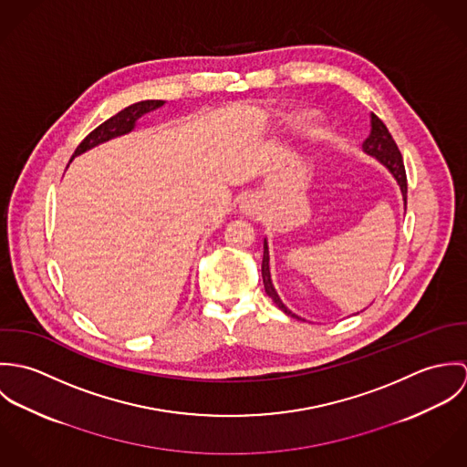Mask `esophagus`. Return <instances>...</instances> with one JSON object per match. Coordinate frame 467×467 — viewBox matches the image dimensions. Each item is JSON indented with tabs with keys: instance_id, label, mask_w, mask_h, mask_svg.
<instances>
[{
	"instance_id": "34e87169",
	"label": "esophagus",
	"mask_w": 467,
	"mask_h": 467,
	"mask_svg": "<svg viewBox=\"0 0 467 467\" xmlns=\"http://www.w3.org/2000/svg\"><path fill=\"white\" fill-rule=\"evenodd\" d=\"M243 208H244V212L252 213V212H254V208H255V204H254L252 201H244V202H243Z\"/></svg>"
}]
</instances>
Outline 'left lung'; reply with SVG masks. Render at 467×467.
<instances>
[{"instance_id": "obj_1", "label": "left lung", "mask_w": 467, "mask_h": 467, "mask_svg": "<svg viewBox=\"0 0 467 467\" xmlns=\"http://www.w3.org/2000/svg\"><path fill=\"white\" fill-rule=\"evenodd\" d=\"M370 134L368 138L363 141V149L365 152L376 156L398 180L400 183L402 198L406 202V192H408V183H406V171H404V163H402V156H400V147L396 143V140L392 138L390 131L387 130V126L383 124V120L378 115H370ZM263 280H265V289H266L267 296L273 298V302L278 306V309H282L285 315L298 318L296 315H293L278 298L273 284H271V275H269V254H267V244L265 243V255H263Z\"/></svg>"}]
</instances>
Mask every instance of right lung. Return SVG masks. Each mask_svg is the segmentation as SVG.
I'll use <instances>...</instances> for the list:
<instances>
[{
	"mask_svg": "<svg viewBox=\"0 0 467 467\" xmlns=\"http://www.w3.org/2000/svg\"><path fill=\"white\" fill-rule=\"evenodd\" d=\"M160 106H163V100H141V102L128 106L126 109L119 111L117 115H113L111 119H108L106 122H102L99 128H95L91 133L88 134L78 143V147L75 149L71 158H75L77 154H80V152H84V150H88V149H91V147H95V145H99L106 140H111V138L120 136V134L130 133L134 128V122L141 115H145V113H149V111H152Z\"/></svg>",
	"mask_w": 467,
	"mask_h": 467,
	"instance_id": "right-lung-1",
	"label": "right lung"
}]
</instances>
